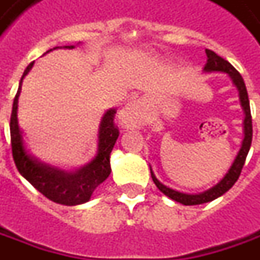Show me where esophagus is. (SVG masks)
I'll return each mask as SVG.
<instances>
[{
    "instance_id": "esophagus-1",
    "label": "esophagus",
    "mask_w": 260,
    "mask_h": 260,
    "mask_svg": "<svg viewBox=\"0 0 260 260\" xmlns=\"http://www.w3.org/2000/svg\"><path fill=\"white\" fill-rule=\"evenodd\" d=\"M120 118H121V121H123L126 126H130V127L139 126V124L142 123V114H140V110L137 109V106H134V104L127 106L126 110L121 113Z\"/></svg>"
}]
</instances>
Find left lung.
Segmentation results:
<instances>
[{
  "instance_id": "8db88e82",
  "label": "left lung",
  "mask_w": 260,
  "mask_h": 260,
  "mask_svg": "<svg viewBox=\"0 0 260 260\" xmlns=\"http://www.w3.org/2000/svg\"><path fill=\"white\" fill-rule=\"evenodd\" d=\"M207 55V62L205 66V71L207 73H212V71H220V73H226L229 74V77L232 78L233 84L238 87L239 90V99L242 103V107L245 110V137H243V142L240 146V150L238 153V156L235 158V161L232 163L229 172L226 173L223 179L216 184L215 187L209 189L205 193H200V194H186V193H180V191L173 190L170 187H167L165 184L158 182L156 179V176L153 175L151 172V179L154 184L157 186V189L161 193H165L167 198L176 200L182 205L186 206H191V205H202V203H207V202H212V200L217 199L219 196H222L223 193L231 189L232 186L236 183V180L239 179L240 172H242V167L245 165V160L248 156L249 149H250V144H252V136H253V130H252V116H250V106H249V97L248 91H246V85L243 78L239 74V71L232 66L229 61H226L222 58L220 55H217L215 51L212 50H206Z\"/></svg>"
}]
</instances>
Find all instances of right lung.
<instances>
[{
  "label": "right lung",
  "instance_id": "right-lung-1",
  "mask_svg": "<svg viewBox=\"0 0 260 260\" xmlns=\"http://www.w3.org/2000/svg\"><path fill=\"white\" fill-rule=\"evenodd\" d=\"M66 48H74V45H66ZM34 61L29 62L25 69L22 78L28 74ZM21 78V81H22ZM21 93V83L15 99L12 103L11 121H10V132H11V147L12 157L15 166L21 175L28 180L37 190L43 193L47 199L53 200L55 203L74 206L88 202L95 187L109 177L111 167H110V153L114 147V143L118 137V128L114 124L116 110H109L103 116L99 132V150L97 156L91 163L81 167L76 172H66L57 167L48 166L41 163L36 157L29 156L22 144V134L18 127L17 109H18V97Z\"/></svg>",
  "mask_w": 260,
  "mask_h": 260
}]
</instances>
